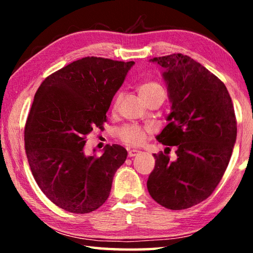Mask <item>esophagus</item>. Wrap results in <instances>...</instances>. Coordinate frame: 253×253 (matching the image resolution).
<instances>
[{
    "label": "esophagus",
    "mask_w": 253,
    "mask_h": 253,
    "mask_svg": "<svg viewBox=\"0 0 253 253\" xmlns=\"http://www.w3.org/2000/svg\"><path fill=\"white\" fill-rule=\"evenodd\" d=\"M140 152L139 151H137V149H129V151H128V156L129 157H134V156H136V155H138Z\"/></svg>",
    "instance_id": "obj_1"
}]
</instances>
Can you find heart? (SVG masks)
Listing matches in <instances>:
<instances>
[{"mask_svg": "<svg viewBox=\"0 0 253 253\" xmlns=\"http://www.w3.org/2000/svg\"><path fill=\"white\" fill-rule=\"evenodd\" d=\"M139 96L144 100L145 98L154 95V93L157 92H163L162 85L156 83H145L138 88ZM122 100V96L118 95L116 100H115L114 104V110L117 109V106ZM118 136L123 142H125L128 145H132V146H138V145H142L145 140H146L147 132L145 131L143 128H140L136 125H125L122 127L121 129L118 130Z\"/></svg>", "mask_w": 253, "mask_h": 253, "instance_id": "1", "label": "heart"}]
</instances>
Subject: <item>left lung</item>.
I'll list each match as a JSON object with an SVG mask.
<instances>
[{
    "instance_id": "obj_1",
    "label": "left lung",
    "mask_w": 253,
    "mask_h": 253,
    "mask_svg": "<svg viewBox=\"0 0 253 253\" xmlns=\"http://www.w3.org/2000/svg\"><path fill=\"white\" fill-rule=\"evenodd\" d=\"M163 68L170 113L158 142L176 146V161L154 154L147 179L152 198L169 210L199 204L215 190L237 139L232 100L225 84L207 68L182 53L151 59ZM169 148V147H168Z\"/></svg>"
}]
</instances>
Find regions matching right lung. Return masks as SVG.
<instances>
[{"label":"right lung","instance_id":"obj_1","mask_svg":"<svg viewBox=\"0 0 253 253\" xmlns=\"http://www.w3.org/2000/svg\"><path fill=\"white\" fill-rule=\"evenodd\" d=\"M134 61L85 57L46 77L38 89L24 128L33 177L51 202L84 214L108 199L114 175L127 158L121 145L85 155V137L106 122L111 100Z\"/></svg>","mask_w":253,"mask_h":253}]
</instances>
